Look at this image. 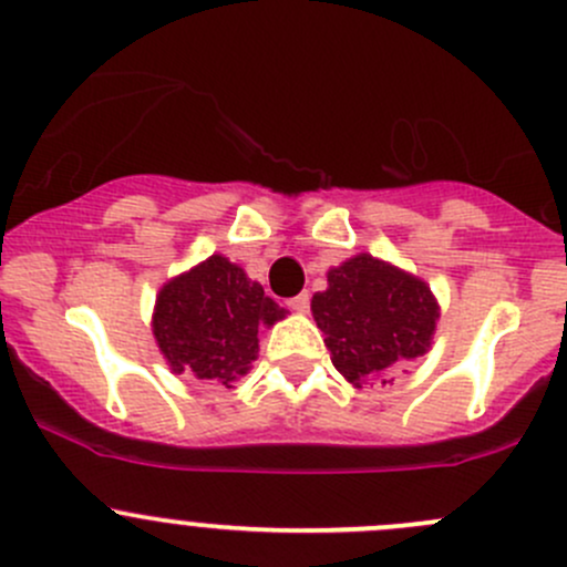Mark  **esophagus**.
<instances>
[{"instance_id": "obj_1", "label": "esophagus", "mask_w": 567, "mask_h": 567, "mask_svg": "<svg viewBox=\"0 0 567 567\" xmlns=\"http://www.w3.org/2000/svg\"><path fill=\"white\" fill-rule=\"evenodd\" d=\"M288 307L293 309V312H307V309H309V293H299V296H293V299H288Z\"/></svg>"}]
</instances>
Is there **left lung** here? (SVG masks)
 Here are the masks:
<instances>
[{
  "mask_svg": "<svg viewBox=\"0 0 567 567\" xmlns=\"http://www.w3.org/2000/svg\"><path fill=\"white\" fill-rule=\"evenodd\" d=\"M331 363L355 389L432 348L440 307L424 279L361 252L329 271V288L312 296Z\"/></svg>",
  "mask_w": 567,
  "mask_h": 567,
  "instance_id": "left-lung-1",
  "label": "left lung"
}]
</instances>
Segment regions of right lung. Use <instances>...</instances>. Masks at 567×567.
Masks as SVG:
<instances>
[{
	"mask_svg": "<svg viewBox=\"0 0 567 567\" xmlns=\"http://www.w3.org/2000/svg\"><path fill=\"white\" fill-rule=\"evenodd\" d=\"M285 315L244 268L212 255L163 285L152 331L176 374L189 372L230 389L258 359V331Z\"/></svg>",
	"mask_w": 567,
	"mask_h": 567,
	"instance_id": "add662e5",
	"label": "right lung"
}]
</instances>
